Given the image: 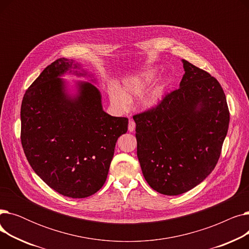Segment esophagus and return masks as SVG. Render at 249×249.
Here are the masks:
<instances>
[{
    "label": "esophagus",
    "mask_w": 249,
    "mask_h": 249,
    "mask_svg": "<svg viewBox=\"0 0 249 249\" xmlns=\"http://www.w3.org/2000/svg\"><path fill=\"white\" fill-rule=\"evenodd\" d=\"M135 122L133 120H129V124H128V130L130 132H133L135 130Z\"/></svg>",
    "instance_id": "obj_1"
}]
</instances>
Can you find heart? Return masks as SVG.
Instances as JSON below:
<instances>
[{"label":"heart","mask_w":249,"mask_h":249,"mask_svg":"<svg viewBox=\"0 0 249 249\" xmlns=\"http://www.w3.org/2000/svg\"><path fill=\"white\" fill-rule=\"evenodd\" d=\"M156 74H158V71L155 70H147L141 72L140 74L127 80L123 85L121 91L117 89H112L110 95L111 101L114 106L119 109H123L127 105L128 100L135 96H139L144 91V89L154 81ZM162 97L163 88L158 87L155 88L148 96L144 98V100H143V105H144L146 108L155 107L156 105L161 101Z\"/></svg>","instance_id":"1"}]
</instances>
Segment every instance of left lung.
Masks as SVG:
<instances>
[{"mask_svg": "<svg viewBox=\"0 0 249 249\" xmlns=\"http://www.w3.org/2000/svg\"><path fill=\"white\" fill-rule=\"evenodd\" d=\"M182 64L179 88L133 116L142 174L154 191L167 196L192 190L212 173L230 120L219 82L188 60Z\"/></svg>", "mask_w": 249, "mask_h": 249, "instance_id": "1", "label": "left lung"}]
</instances>
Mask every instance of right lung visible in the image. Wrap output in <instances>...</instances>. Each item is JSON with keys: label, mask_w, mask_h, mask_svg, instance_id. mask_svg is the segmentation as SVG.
<instances>
[{"label": "right lung", "mask_w": 249, "mask_h": 249, "mask_svg": "<svg viewBox=\"0 0 249 249\" xmlns=\"http://www.w3.org/2000/svg\"><path fill=\"white\" fill-rule=\"evenodd\" d=\"M71 69L80 70V64L58 58L26 90L21 142L29 164L48 187L82 199L106 181L117 139L127 132L128 119L104 112L100 91L90 83H76L77 95L70 96L59 76Z\"/></svg>", "instance_id": "add662e5"}]
</instances>
